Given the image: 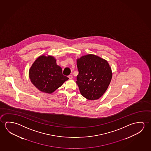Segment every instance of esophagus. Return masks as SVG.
I'll return each mask as SVG.
<instances>
[{"label": "esophagus", "mask_w": 151, "mask_h": 151, "mask_svg": "<svg viewBox=\"0 0 151 151\" xmlns=\"http://www.w3.org/2000/svg\"><path fill=\"white\" fill-rule=\"evenodd\" d=\"M68 78H69V79H72L73 78V76H72V75H69L68 76Z\"/></svg>", "instance_id": "1"}]
</instances>
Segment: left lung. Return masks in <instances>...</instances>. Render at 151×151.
Listing matches in <instances>:
<instances>
[{"instance_id": "1", "label": "left lung", "mask_w": 151, "mask_h": 151, "mask_svg": "<svg viewBox=\"0 0 151 151\" xmlns=\"http://www.w3.org/2000/svg\"><path fill=\"white\" fill-rule=\"evenodd\" d=\"M79 74L76 81L82 96L95 100L105 93L110 83L112 72L108 61L92 54L77 60Z\"/></svg>"}]
</instances>
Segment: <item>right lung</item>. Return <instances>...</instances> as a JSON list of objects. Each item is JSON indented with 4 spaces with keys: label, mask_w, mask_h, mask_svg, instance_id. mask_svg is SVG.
<instances>
[{
    "label": "right lung",
    "mask_w": 151,
    "mask_h": 151,
    "mask_svg": "<svg viewBox=\"0 0 151 151\" xmlns=\"http://www.w3.org/2000/svg\"><path fill=\"white\" fill-rule=\"evenodd\" d=\"M29 75L32 83L39 90L49 94L69 79L62 74L61 68L57 65L55 58L51 55L39 57L30 68Z\"/></svg>",
    "instance_id": "obj_1"
}]
</instances>
